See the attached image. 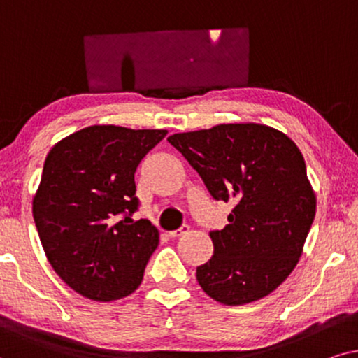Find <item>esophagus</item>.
Wrapping results in <instances>:
<instances>
[{
  "instance_id": "obj_1",
  "label": "esophagus",
  "mask_w": 358,
  "mask_h": 358,
  "mask_svg": "<svg viewBox=\"0 0 358 358\" xmlns=\"http://www.w3.org/2000/svg\"><path fill=\"white\" fill-rule=\"evenodd\" d=\"M188 231H189V227H188V226H182L180 229H175V231H170V232H169V236L171 237V239H175V237H180V236L187 234Z\"/></svg>"
}]
</instances>
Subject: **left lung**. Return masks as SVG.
Instances as JSON below:
<instances>
[{
	"label": "left lung",
	"mask_w": 358,
	"mask_h": 358,
	"mask_svg": "<svg viewBox=\"0 0 358 358\" xmlns=\"http://www.w3.org/2000/svg\"><path fill=\"white\" fill-rule=\"evenodd\" d=\"M214 199L236 204L214 255L196 268L203 292L227 306L266 296L296 266L316 214L306 164L287 134L265 124H219L169 139Z\"/></svg>",
	"instance_id": "1"
}]
</instances>
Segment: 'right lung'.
I'll list each match as a JSON object with an SVG mask.
<instances>
[{
	"instance_id": "1",
	"label": "right lung",
	"mask_w": 358,
	"mask_h": 358,
	"mask_svg": "<svg viewBox=\"0 0 358 358\" xmlns=\"http://www.w3.org/2000/svg\"><path fill=\"white\" fill-rule=\"evenodd\" d=\"M165 129L90 126L52 147L32 216L52 268L93 301L134 293L144 278L159 231L139 208L134 173Z\"/></svg>"
}]
</instances>
